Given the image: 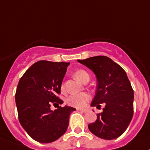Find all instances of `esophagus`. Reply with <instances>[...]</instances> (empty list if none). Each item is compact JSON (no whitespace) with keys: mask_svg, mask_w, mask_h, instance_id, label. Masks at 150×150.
<instances>
[{"mask_svg":"<svg viewBox=\"0 0 150 150\" xmlns=\"http://www.w3.org/2000/svg\"><path fill=\"white\" fill-rule=\"evenodd\" d=\"M77 110H78V111H80V112H86V109H79V108H78V109H77Z\"/></svg>","mask_w":150,"mask_h":150,"instance_id":"34e87169","label":"esophagus"}]
</instances>
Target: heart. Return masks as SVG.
I'll return each mask as SVG.
<instances>
[{
	"label": "heart",
	"instance_id": "heart-1",
	"mask_svg": "<svg viewBox=\"0 0 150 150\" xmlns=\"http://www.w3.org/2000/svg\"><path fill=\"white\" fill-rule=\"evenodd\" d=\"M86 75H88V73L83 69H78V70L75 71V73H74L75 78L81 82H82L83 78ZM88 99L89 95L86 92H81V93L69 96L68 99H67V102L69 105L81 108V107H83L86 105V102L88 101Z\"/></svg>",
	"mask_w": 150,
	"mask_h": 150
}]
</instances>
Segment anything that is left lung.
Segmentation results:
<instances>
[{"instance_id":"obj_1","label":"left lung","mask_w":150,"mask_h":150,"mask_svg":"<svg viewBox=\"0 0 150 150\" xmlns=\"http://www.w3.org/2000/svg\"><path fill=\"white\" fill-rule=\"evenodd\" d=\"M78 62L87 67L97 79L96 93L91 106L100 107L103 112L88 127L96 137L112 140L121 136L129 125L134 115V91L125 70L104 56L90 57Z\"/></svg>"}]
</instances>
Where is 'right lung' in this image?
Listing matches in <instances>:
<instances>
[{"label": "right lung", "instance_id": "1", "mask_svg": "<svg viewBox=\"0 0 150 150\" xmlns=\"http://www.w3.org/2000/svg\"><path fill=\"white\" fill-rule=\"evenodd\" d=\"M69 62L39 61L33 64L19 80L15 101L18 117L28 135L40 143L57 140L67 130L69 115L76 109L51 105L62 103L57 96ZM59 105V104H58Z\"/></svg>", "mask_w": 150, "mask_h": 150}]
</instances>
